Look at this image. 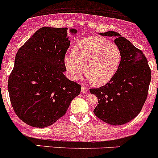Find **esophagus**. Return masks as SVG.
<instances>
[{"label":"esophagus","instance_id":"esophagus-1","mask_svg":"<svg viewBox=\"0 0 158 158\" xmlns=\"http://www.w3.org/2000/svg\"><path fill=\"white\" fill-rule=\"evenodd\" d=\"M88 91H89V89H88L87 88L82 86V87H81V93H86V92H88Z\"/></svg>","mask_w":158,"mask_h":158}]
</instances>
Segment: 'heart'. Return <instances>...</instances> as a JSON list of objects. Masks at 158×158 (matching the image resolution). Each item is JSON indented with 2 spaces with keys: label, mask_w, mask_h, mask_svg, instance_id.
<instances>
[{
  "label": "heart",
  "mask_w": 158,
  "mask_h": 158,
  "mask_svg": "<svg viewBox=\"0 0 158 158\" xmlns=\"http://www.w3.org/2000/svg\"><path fill=\"white\" fill-rule=\"evenodd\" d=\"M120 49L101 37L85 38L73 51L65 54L64 64L72 80H77L86 71L88 81L104 85L114 77L120 65Z\"/></svg>",
  "instance_id": "obj_1"
}]
</instances>
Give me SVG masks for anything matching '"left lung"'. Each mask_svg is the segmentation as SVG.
Listing matches in <instances>:
<instances>
[{
	"mask_svg": "<svg viewBox=\"0 0 158 158\" xmlns=\"http://www.w3.org/2000/svg\"><path fill=\"white\" fill-rule=\"evenodd\" d=\"M100 35L115 37L114 42L120 49L122 59L116 73L108 83L89 89L98 99L93 112L110 125H123L140 113L147 97L151 70L143 52L129 40L111 31Z\"/></svg>",
	"mask_w": 158,
	"mask_h": 158,
	"instance_id": "obj_1",
	"label": "left lung"
}]
</instances>
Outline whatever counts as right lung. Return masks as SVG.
Masks as SVG:
<instances>
[{"mask_svg":"<svg viewBox=\"0 0 158 158\" xmlns=\"http://www.w3.org/2000/svg\"><path fill=\"white\" fill-rule=\"evenodd\" d=\"M67 27L39 29L18 50L8 78L11 104L27 125L43 128L63 116L81 86L64 75ZM76 29H69L71 35Z\"/></svg>","mask_w":158,"mask_h":158,"instance_id":"right-lung-1","label":"right lung"}]
</instances>
